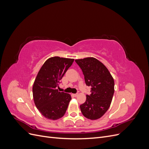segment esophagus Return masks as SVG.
<instances>
[{
	"label": "esophagus",
	"mask_w": 149,
	"mask_h": 149,
	"mask_svg": "<svg viewBox=\"0 0 149 149\" xmlns=\"http://www.w3.org/2000/svg\"><path fill=\"white\" fill-rule=\"evenodd\" d=\"M73 96H74V97H76L78 96V94H73Z\"/></svg>",
	"instance_id": "obj_1"
}]
</instances>
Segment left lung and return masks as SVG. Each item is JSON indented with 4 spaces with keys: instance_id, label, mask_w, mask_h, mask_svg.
<instances>
[{
    "instance_id": "1",
    "label": "left lung",
    "mask_w": 149,
    "mask_h": 149,
    "mask_svg": "<svg viewBox=\"0 0 149 149\" xmlns=\"http://www.w3.org/2000/svg\"><path fill=\"white\" fill-rule=\"evenodd\" d=\"M84 76L85 83L91 87L90 95L80 105L86 118L96 120L106 113L110 107L114 93V81L109 70L101 62L93 57L76 60Z\"/></svg>"
}]
</instances>
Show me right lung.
<instances>
[{"label": "right lung", "instance_id": "1", "mask_svg": "<svg viewBox=\"0 0 149 149\" xmlns=\"http://www.w3.org/2000/svg\"><path fill=\"white\" fill-rule=\"evenodd\" d=\"M73 61L70 58L52 57L38 71L33 85V97L36 107L45 118L56 120L65 115L71 97L56 88Z\"/></svg>", "mask_w": 149, "mask_h": 149}]
</instances>
